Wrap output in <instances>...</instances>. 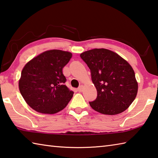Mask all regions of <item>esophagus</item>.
I'll list each match as a JSON object with an SVG mask.
<instances>
[{
  "mask_svg": "<svg viewBox=\"0 0 158 158\" xmlns=\"http://www.w3.org/2000/svg\"><path fill=\"white\" fill-rule=\"evenodd\" d=\"M82 89H83V87H82V85H81V86H79V87L78 88V89H77V91H78L79 92H81L82 91Z\"/></svg>",
  "mask_w": 158,
  "mask_h": 158,
  "instance_id": "esophagus-1",
  "label": "esophagus"
}]
</instances>
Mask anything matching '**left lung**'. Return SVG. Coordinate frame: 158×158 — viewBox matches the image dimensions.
Wrapping results in <instances>:
<instances>
[{
	"instance_id": "left-lung-1",
	"label": "left lung",
	"mask_w": 158,
	"mask_h": 158,
	"mask_svg": "<svg viewBox=\"0 0 158 158\" xmlns=\"http://www.w3.org/2000/svg\"><path fill=\"white\" fill-rule=\"evenodd\" d=\"M90 70L97 97L89 102L101 114L115 115L124 112L134 101L138 83L134 71L124 59L112 51L94 48L80 55Z\"/></svg>"
}]
</instances>
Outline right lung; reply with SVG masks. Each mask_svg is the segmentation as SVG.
I'll list each match as a JSON object with an SVG mask.
<instances>
[{"instance_id":"add662e5","label":"right lung","mask_w":158,"mask_h":158,"mask_svg":"<svg viewBox=\"0 0 158 158\" xmlns=\"http://www.w3.org/2000/svg\"><path fill=\"white\" fill-rule=\"evenodd\" d=\"M72 53L61 50L42 52L23 68L19 89L27 103L38 112L55 114L66 107L74 92L65 85L62 69Z\"/></svg>"}]
</instances>
